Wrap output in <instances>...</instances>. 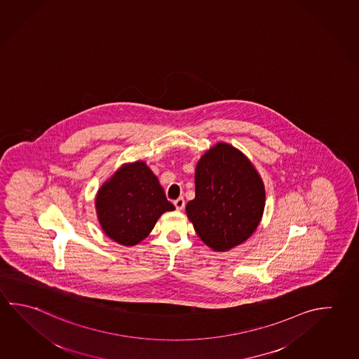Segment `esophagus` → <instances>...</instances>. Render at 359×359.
<instances>
[{"mask_svg": "<svg viewBox=\"0 0 359 359\" xmlns=\"http://www.w3.org/2000/svg\"><path fill=\"white\" fill-rule=\"evenodd\" d=\"M174 205L177 210H182V208L185 207V201L182 198H177V201H174Z\"/></svg>", "mask_w": 359, "mask_h": 359, "instance_id": "34e87169", "label": "esophagus"}]
</instances>
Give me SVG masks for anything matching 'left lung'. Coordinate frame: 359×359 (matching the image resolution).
<instances>
[{
	"instance_id": "left-lung-1",
	"label": "left lung",
	"mask_w": 359,
	"mask_h": 359,
	"mask_svg": "<svg viewBox=\"0 0 359 359\" xmlns=\"http://www.w3.org/2000/svg\"><path fill=\"white\" fill-rule=\"evenodd\" d=\"M264 201V182L251 160L234 146L218 142L195 166V198L185 210L201 241L226 252L257 229Z\"/></svg>"
}]
</instances>
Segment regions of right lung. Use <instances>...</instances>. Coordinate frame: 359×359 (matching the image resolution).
<instances>
[{"instance_id": "add662e5", "label": "right lung", "mask_w": 359, "mask_h": 359, "mask_svg": "<svg viewBox=\"0 0 359 359\" xmlns=\"http://www.w3.org/2000/svg\"><path fill=\"white\" fill-rule=\"evenodd\" d=\"M174 209L158 177L142 160L122 165L95 195V212L103 232L122 245L144 241L158 218Z\"/></svg>"}]
</instances>
